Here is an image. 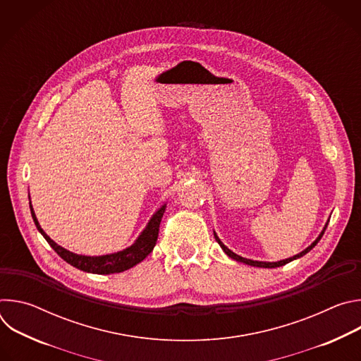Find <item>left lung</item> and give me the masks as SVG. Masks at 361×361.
Wrapping results in <instances>:
<instances>
[{
  "label": "left lung",
  "instance_id": "left-lung-1",
  "mask_svg": "<svg viewBox=\"0 0 361 361\" xmlns=\"http://www.w3.org/2000/svg\"><path fill=\"white\" fill-rule=\"evenodd\" d=\"M327 224H329V221L326 223V226H324V228H323V231L320 233V235L310 244L308 245L305 250H302L300 254H295V255H293V257H290V259H286V260H280V262H276V263H267V262H254V260H250V259H244V257H241V255H238V254H235V252H233L230 248H227L223 243H221V240L217 237V234L214 233V237H216V241L220 244V247L223 248V251L228 255V257H231L233 260H235V262H240V263H244V264H248V266H254V267H263V269H276V267H281V266H284V264H287V263H290V262H293V260H297V259H300V257H302L304 254H307L308 251H310L319 241H320V238L323 237V234H324V231H326V228H327Z\"/></svg>",
  "mask_w": 361,
  "mask_h": 361
}]
</instances>
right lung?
Listing matches in <instances>:
<instances>
[{"mask_svg":"<svg viewBox=\"0 0 361 361\" xmlns=\"http://www.w3.org/2000/svg\"><path fill=\"white\" fill-rule=\"evenodd\" d=\"M30 209H31V216L35 223L37 230L42 234V237L47 240V243L53 247V250L61 257L64 262L71 264L73 267L82 270L85 273H92V274H114V273H121L126 271L135 264L141 263L145 257L152 251L154 245L157 243L159 237V230H160V223L163 219V214L166 212V204L161 205V207L154 213V216L149 219L148 224L142 230V233L138 235V238L127 248L113 252V254H106V255H82V254H75L71 252L57 243L51 240L45 231L41 228L35 213L32 210V205L30 202Z\"/></svg>","mask_w":361,"mask_h":361,"instance_id":"right-lung-1","label":"right lung"}]
</instances>
